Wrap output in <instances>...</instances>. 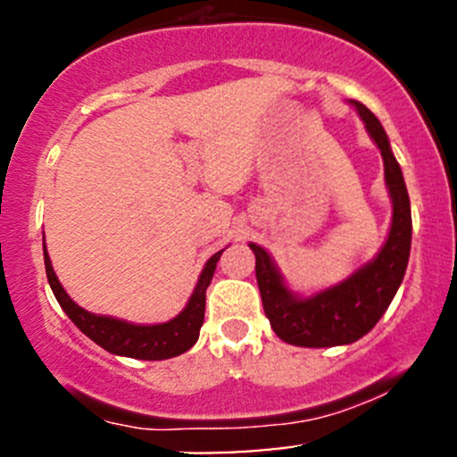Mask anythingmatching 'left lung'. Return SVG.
<instances>
[{
  "mask_svg": "<svg viewBox=\"0 0 457 457\" xmlns=\"http://www.w3.org/2000/svg\"><path fill=\"white\" fill-rule=\"evenodd\" d=\"M353 104L363 118L371 139L378 144L385 161V180L393 199L391 232L376 260L327 292H320L312 298H296L283 286L270 255L262 246L249 245L255 253V277L262 305L272 330L286 344L303 348L353 344L370 333L391 305L411 255V199L403 185L402 170L378 118L365 104L356 101Z\"/></svg>",
  "mask_w": 457,
  "mask_h": 457,
  "instance_id": "8db88e82",
  "label": "left lung"
}]
</instances>
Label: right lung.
I'll return each instance as SVG.
<instances>
[{"mask_svg":"<svg viewBox=\"0 0 457 457\" xmlns=\"http://www.w3.org/2000/svg\"><path fill=\"white\" fill-rule=\"evenodd\" d=\"M221 253L223 251H219V253H214L212 258L206 262L202 275H199L195 292H193L185 312L178 318L170 320V322L152 324V327H137V324H129L115 318L94 316V313L79 307L77 303H72L71 296L64 292V287H62V283L57 281L49 253H46V246L45 269L46 279H49V286L51 290H54L60 307L64 309L66 316L71 318L79 327V330H83L92 342H96L101 348H104L112 354L130 356V359L141 361H162L187 353V350L193 348V344L197 342L199 328H202L204 324V309H206V287L211 286V279Z\"/></svg>","mask_w":457,"mask_h":457,"instance_id":"obj_1","label":"right lung"}]
</instances>
